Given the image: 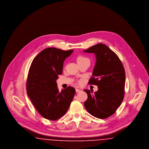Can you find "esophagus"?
Returning <instances> with one entry per match:
<instances>
[{
    "label": "esophagus",
    "instance_id": "obj_1",
    "mask_svg": "<svg viewBox=\"0 0 149 149\" xmlns=\"http://www.w3.org/2000/svg\"><path fill=\"white\" fill-rule=\"evenodd\" d=\"M75 91H76V92L77 93L80 92L81 91V90H80V89H77V88H76V89H75Z\"/></svg>",
    "mask_w": 149,
    "mask_h": 149
}]
</instances>
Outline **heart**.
Masks as SVG:
<instances>
[{
	"instance_id": "obj_1",
	"label": "heart",
	"mask_w": 149,
	"mask_h": 149,
	"mask_svg": "<svg viewBox=\"0 0 149 149\" xmlns=\"http://www.w3.org/2000/svg\"><path fill=\"white\" fill-rule=\"evenodd\" d=\"M77 63H79V62H82V61H84L85 60H89V59L86 57L85 56H83L82 55H79L77 57Z\"/></svg>"
}]
</instances>
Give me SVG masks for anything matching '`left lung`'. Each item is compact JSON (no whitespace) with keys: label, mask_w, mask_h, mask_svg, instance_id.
Segmentation results:
<instances>
[{"label":"left lung","mask_w":149,"mask_h":149,"mask_svg":"<svg viewBox=\"0 0 149 149\" xmlns=\"http://www.w3.org/2000/svg\"><path fill=\"white\" fill-rule=\"evenodd\" d=\"M84 51L96 56L93 77L88 84L98 88L94 93L92 90L84 91L88 95L84 106L93 116L105 119L116 112L124 98L125 69L118 56L104 44L98 43Z\"/></svg>","instance_id":"obj_1"}]
</instances>
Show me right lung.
<instances>
[{"mask_svg": "<svg viewBox=\"0 0 149 149\" xmlns=\"http://www.w3.org/2000/svg\"><path fill=\"white\" fill-rule=\"evenodd\" d=\"M73 50L55 47L42 50L35 57L29 69L26 83L27 95L43 117L56 120L68 110L75 93L73 87L58 91L56 80L63 73L64 60Z\"/></svg>", "mask_w": 149, "mask_h": 149, "instance_id": "obj_1", "label": "right lung"}]
</instances>
